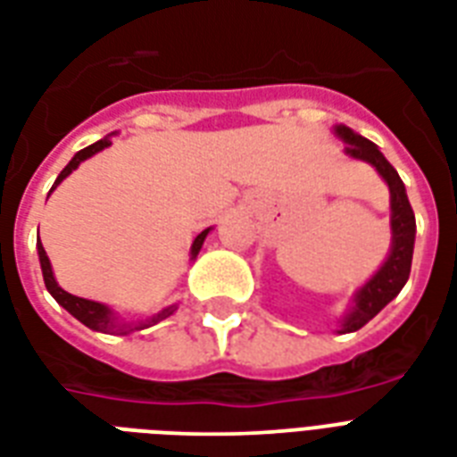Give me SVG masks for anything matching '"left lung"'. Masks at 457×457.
<instances>
[{
    "mask_svg": "<svg viewBox=\"0 0 457 457\" xmlns=\"http://www.w3.org/2000/svg\"><path fill=\"white\" fill-rule=\"evenodd\" d=\"M331 130L341 143H345L343 154L357 162H367L379 173L391 193V247H388L386 260L381 262V267L372 277L353 293L348 310L338 320V334H353L367 321L374 320L403 291V286L408 284L417 226L415 212L410 207L408 193H405V183L394 166L388 164V159L381 154L379 147L343 123H336Z\"/></svg>",
    "mask_w": 457,
    "mask_h": 457,
    "instance_id": "obj_1",
    "label": "left lung"
}]
</instances>
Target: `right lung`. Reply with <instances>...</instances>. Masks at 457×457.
Here are the masks:
<instances>
[{"label": "right lung", "mask_w": 457, "mask_h": 457, "mask_svg": "<svg viewBox=\"0 0 457 457\" xmlns=\"http://www.w3.org/2000/svg\"><path fill=\"white\" fill-rule=\"evenodd\" d=\"M114 136L116 133H109V136H104L102 140H97V143L87 145V147H83L80 152H76L69 164L63 166L62 173L56 176L52 190H56V186H59V183H62L66 176H71V173L76 171L78 166L83 164L85 159H90V157H95L97 152L107 150L109 145H112V137ZM52 190H49V195H52ZM210 231H212V226L195 236L193 245H190V262H195L197 253H200V247H203L204 238H207V233ZM37 257H40L42 278H45V286H47L49 295H52V298H54L56 303L63 307V310H66V312L73 314V317H76L80 324H85L87 328H93V331H100V334L129 336V334H133V331H140V328L154 327V324H159V321L166 320V317H171V314L179 310V303H173V305L162 307L159 312L150 314V317H145V320H130V321L123 320V317H119V312H116L114 307L104 305V303H97V300H87V298H78V295H71L69 291H63L62 286L56 284L54 269H52V262H49L47 253H45V247H42L40 236H37Z\"/></svg>", "instance_id": "1"}]
</instances>
